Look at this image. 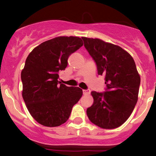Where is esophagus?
Wrapping results in <instances>:
<instances>
[{"label":"esophagus","instance_id":"34e87169","mask_svg":"<svg viewBox=\"0 0 156 156\" xmlns=\"http://www.w3.org/2000/svg\"><path fill=\"white\" fill-rule=\"evenodd\" d=\"M83 93L84 95H88V94H90V90L89 89H83Z\"/></svg>","mask_w":156,"mask_h":156}]
</instances>
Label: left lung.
<instances>
[{
  "mask_svg": "<svg viewBox=\"0 0 156 156\" xmlns=\"http://www.w3.org/2000/svg\"><path fill=\"white\" fill-rule=\"evenodd\" d=\"M82 39L106 84L104 92H91L94 103L87 108V116L100 128H118L128 119L138 101L141 79L135 62L119 46L100 39Z\"/></svg>",
  "mask_w": 156,
  "mask_h": 156,
  "instance_id": "1",
  "label": "left lung"
}]
</instances>
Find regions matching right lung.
<instances>
[{
    "label": "right lung",
    "instance_id": "add662e5",
    "mask_svg": "<svg viewBox=\"0 0 156 156\" xmlns=\"http://www.w3.org/2000/svg\"><path fill=\"white\" fill-rule=\"evenodd\" d=\"M83 44L78 37H55L41 43L27 57L21 72L22 95L28 112L39 124H64L81 98V89L67 87L58 79L69 55Z\"/></svg>",
    "mask_w": 156,
    "mask_h": 156
}]
</instances>
